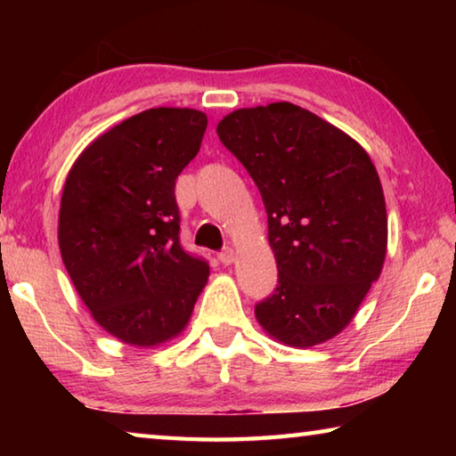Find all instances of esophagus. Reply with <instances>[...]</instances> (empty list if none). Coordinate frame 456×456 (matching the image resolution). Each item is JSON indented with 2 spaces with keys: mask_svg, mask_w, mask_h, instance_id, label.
<instances>
[{
  "mask_svg": "<svg viewBox=\"0 0 456 456\" xmlns=\"http://www.w3.org/2000/svg\"><path fill=\"white\" fill-rule=\"evenodd\" d=\"M217 257L223 265H231L235 261V251L231 249V247H227V249H223L217 253Z\"/></svg>",
  "mask_w": 456,
  "mask_h": 456,
  "instance_id": "1",
  "label": "esophagus"
}]
</instances>
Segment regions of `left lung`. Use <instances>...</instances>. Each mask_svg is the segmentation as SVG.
Listing matches in <instances>:
<instances>
[{
  "label": "left lung",
  "mask_w": 456,
  "mask_h": 456,
  "mask_svg": "<svg viewBox=\"0 0 456 456\" xmlns=\"http://www.w3.org/2000/svg\"><path fill=\"white\" fill-rule=\"evenodd\" d=\"M264 199L275 291L256 305L267 336L312 348L338 336L382 273L384 191L344 130L291 102L239 108L217 125Z\"/></svg>",
  "instance_id": "1"
}]
</instances>
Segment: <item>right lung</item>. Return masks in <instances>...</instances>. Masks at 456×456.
Here are the masks:
<instances>
[{
	"label": "right lung",
	"instance_id": "obj_1",
	"mask_svg": "<svg viewBox=\"0 0 456 456\" xmlns=\"http://www.w3.org/2000/svg\"><path fill=\"white\" fill-rule=\"evenodd\" d=\"M207 114L151 108L100 134L61 191V261L92 318L120 342L152 348L181 334L209 280L181 247L175 181L197 157Z\"/></svg>",
	"mask_w": 456,
	"mask_h": 456
}]
</instances>
